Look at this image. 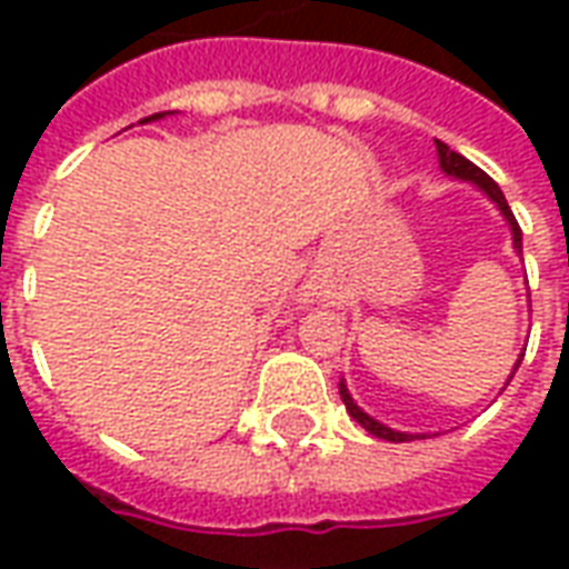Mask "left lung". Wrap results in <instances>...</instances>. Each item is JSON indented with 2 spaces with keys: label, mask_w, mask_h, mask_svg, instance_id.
Segmentation results:
<instances>
[{
  "label": "left lung",
  "mask_w": 569,
  "mask_h": 569,
  "mask_svg": "<svg viewBox=\"0 0 569 569\" xmlns=\"http://www.w3.org/2000/svg\"><path fill=\"white\" fill-rule=\"evenodd\" d=\"M436 151H439V167L445 170V176H451V179H460V182H472V186L478 188V191H485L493 203H497V210L502 212V219H506V224H509V231H512V247L515 252H521V228H518V222H515L512 210H509V203H506V198H502L500 186L490 179L481 167H476L472 161H466L463 154H457V151L451 149V146H445L441 140H436ZM521 359H525V353L518 357V362H515L512 375L518 371V366H521ZM512 375H509V381H512ZM338 393H341V402L347 406V415L357 420L359 427L369 429L371 436H378V439H387V441H411V439H423V436H411V432H399V429H390L383 427L381 420L369 418L362 408L353 402V396H350V390H347V383L341 381L338 383Z\"/></svg>",
  "instance_id": "left-lung-1"
}]
</instances>
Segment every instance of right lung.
Listing matches in <instances>:
<instances>
[{
    "label": "right lung",
    "instance_id": "obj_1",
    "mask_svg": "<svg viewBox=\"0 0 569 569\" xmlns=\"http://www.w3.org/2000/svg\"><path fill=\"white\" fill-rule=\"evenodd\" d=\"M167 112H158V116H151V118H142V121H158V118H163Z\"/></svg>",
    "mask_w": 569,
    "mask_h": 569
}]
</instances>
